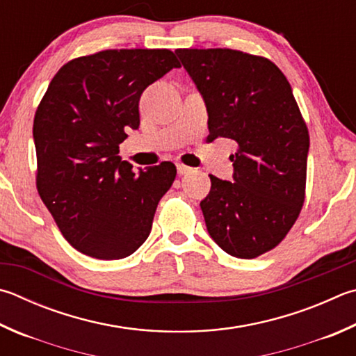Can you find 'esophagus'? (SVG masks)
<instances>
[{
    "instance_id": "1",
    "label": "esophagus",
    "mask_w": 356,
    "mask_h": 356,
    "mask_svg": "<svg viewBox=\"0 0 356 356\" xmlns=\"http://www.w3.org/2000/svg\"><path fill=\"white\" fill-rule=\"evenodd\" d=\"M176 168H177V172L179 174H188V172H191L193 171V168H190V166H186V165H182V163H177L176 165Z\"/></svg>"
}]
</instances>
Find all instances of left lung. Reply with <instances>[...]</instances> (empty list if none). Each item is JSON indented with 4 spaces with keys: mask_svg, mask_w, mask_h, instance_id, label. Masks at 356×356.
Wrapping results in <instances>:
<instances>
[{
    "mask_svg": "<svg viewBox=\"0 0 356 356\" xmlns=\"http://www.w3.org/2000/svg\"><path fill=\"white\" fill-rule=\"evenodd\" d=\"M209 113V141L235 140L232 182L210 176L200 202L219 248L236 258L274 249L305 199L309 137L285 74L234 49H176Z\"/></svg>",
    "mask_w": 356,
    "mask_h": 356,
    "instance_id": "obj_1",
    "label": "left lung"
}]
</instances>
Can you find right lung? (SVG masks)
I'll list each match as a JSON object with an SVG mask.
<instances>
[{"label": "right lung", "instance_id": "obj_1", "mask_svg": "<svg viewBox=\"0 0 356 356\" xmlns=\"http://www.w3.org/2000/svg\"><path fill=\"white\" fill-rule=\"evenodd\" d=\"M180 68L170 49H107L79 57L53 77L34 118L37 190L67 241L99 260L134 254L151 234L176 166L138 174L122 160L126 131L138 129L140 96Z\"/></svg>", "mask_w": 356, "mask_h": 356}]
</instances>
